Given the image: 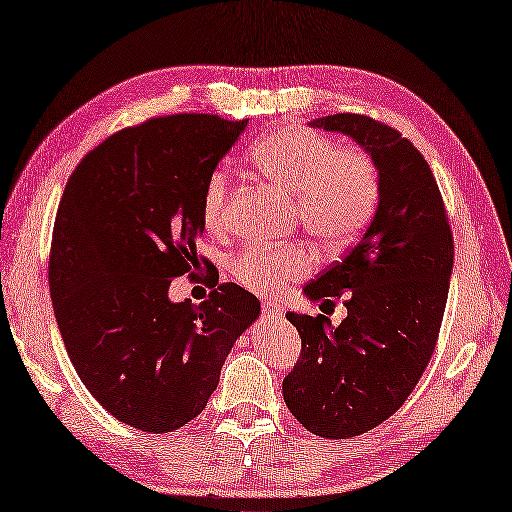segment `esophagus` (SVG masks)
Returning <instances> with one entry per match:
<instances>
[{"label":"esophagus","instance_id":"obj_1","mask_svg":"<svg viewBox=\"0 0 512 512\" xmlns=\"http://www.w3.org/2000/svg\"><path fill=\"white\" fill-rule=\"evenodd\" d=\"M263 314L267 318H281L283 316V307L278 305L276 301H265L263 303Z\"/></svg>","mask_w":512,"mask_h":512}]
</instances>
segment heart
Instances as JSON below:
<instances>
[{
	"mask_svg": "<svg viewBox=\"0 0 512 512\" xmlns=\"http://www.w3.org/2000/svg\"><path fill=\"white\" fill-rule=\"evenodd\" d=\"M254 171L269 187L294 202V220L318 245L339 252L370 225L381 200V176L368 151L339 147L330 136L307 127H287L260 138L249 153ZM229 173L214 169L200 198L202 223H227ZM314 256L305 245L252 247L229 260L236 281L260 294L281 292L312 272Z\"/></svg>",
	"mask_w": 512,
	"mask_h": 512,
	"instance_id": "heart-1",
	"label": "heart"
}]
</instances>
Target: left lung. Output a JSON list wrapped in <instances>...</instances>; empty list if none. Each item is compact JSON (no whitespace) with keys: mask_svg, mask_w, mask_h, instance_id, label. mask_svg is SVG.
Masks as SVG:
<instances>
[{"mask_svg":"<svg viewBox=\"0 0 512 512\" xmlns=\"http://www.w3.org/2000/svg\"><path fill=\"white\" fill-rule=\"evenodd\" d=\"M312 124L352 136L381 176L365 234L305 285L321 305L345 294L341 325L287 312L301 336V356L283 379L287 408L318 437L350 439L392 417L426 372L446 312L455 240L430 165L397 129L361 113Z\"/></svg>","mask_w":512,"mask_h":512,"instance_id":"8db88e82","label":"left lung"}]
</instances>
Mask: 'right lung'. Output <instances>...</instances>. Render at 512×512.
<instances>
[{
    "label": "right lung",
    "instance_id": "1",
    "mask_svg": "<svg viewBox=\"0 0 512 512\" xmlns=\"http://www.w3.org/2000/svg\"><path fill=\"white\" fill-rule=\"evenodd\" d=\"M247 120L178 113L127 127L86 153L57 207L48 285L75 372L115 419L153 435L205 410L260 303L236 283L169 301L196 265L202 187Z\"/></svg>",
    "mask_w": 512,
    "mask_h": 512
}]
</instances>
